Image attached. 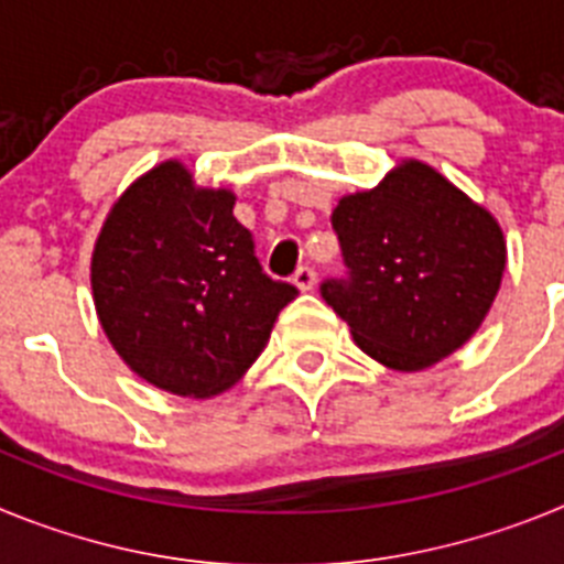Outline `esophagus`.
Returning <instances> with one entry per match:
<instances>
[{"label": "esophagus", "instance_id": "34e87169", "mask_svg": "<svg viewBox=\"0 0 564 564\" xmlns=\"http://www.w3.org/2000/svg\"><path fill=\"white\" fill-rule=\"evenodd\" d=\"M293 285H296L299 291H313V285H316V271L307 265L296 268V273H293Z\"/></svg>", "mask_w": 564, "mask_h": 564}]
</instances>
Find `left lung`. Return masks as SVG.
<instances>
[{"label": "left lung", "mask_w": 564, "mask_h": 564, "mask_svg": "<svg viewBox=\"0 0 564 564\" xmlns=\"http://www.w3.org/2000/svg\"><path fill=\"white\" fill-rule=\"evenodd\" d=\"M347 276L322 296L367 356L426 370L475 336L500 291L506 239L491 214L441 172L403 161L333 208Z\"/></svg>", "instance_id": "1"}]
</instances>
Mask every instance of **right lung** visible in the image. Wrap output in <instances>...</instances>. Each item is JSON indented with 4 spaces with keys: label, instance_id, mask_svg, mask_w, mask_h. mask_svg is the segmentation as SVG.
I'll list each match as a JSON object with an SVG mask.
<instances>
[{
    "label": "right lung",
    "instance_id": "obj_1",
    "mask_svg": "<svg viewBox=\"0 0 564 564\" xmlns=\"http://www.w3.org/2000/svg\"><path fill=\"white\" fill-rule=\"evenodd\" d=\"M93 299L118 356L183 398L228 390L296 299L268 276L228 188H197L166 161L115 203L93 251Z\"/></svg>",
    "mask_w": 564,
    "mask_h": 564
}]
</instances>
